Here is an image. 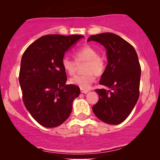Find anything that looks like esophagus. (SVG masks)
Listing matches in <instances>:
<instances>
[{"label": "esophagus", "mask_w": 160, "mask_h": 160, "mask_svg": "<svg viewBox=\"0 0 160 160\" xmlns=\"http://www.w3.org/2000/svg\"><path fill=\"white\" fill-rule=\"evenodd\" d=\"M89 90H87V89H81V92L82 93H85L87 94V92H88Z\"/></svg>", "instance_id": "esophagus-1"}]
</instances>
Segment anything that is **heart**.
I'll return each instance as SVG.
<instances>
[{
	"label": "heart",
	"mask_w": 160,
	"mask_h": 160,
	"mask_svg": "<svg viewBox=\"0 0 160 160\" xmlns=\"http://www.w3.org/2000/svg\"><path fill=\"white\" fill-rule=\"evenodd\" d=\"M74 58L77 63L86 62L84 65V73L76 75L70 79L72 84L79 87L81 89H89L95 79V74L100 76L103 73L105 62L102 58L98 55L95 49L90 46H84L74 53ZM62 68L69 75L76 73L77 64L68 57H63L61 60Z\"/></svg>",
	"instance_id": "b5f03b06"
}]
</instances>
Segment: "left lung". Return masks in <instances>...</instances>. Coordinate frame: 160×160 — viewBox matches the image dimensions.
I'll return each mask as SVG.
<instances>
[{"instance_id":"left-lung-1","label":"left lung","mask_w":160,"mask_h":160,"mask_svg":"<svg viewBox=\"0 0 160 160\" xmlns=\"http://www.w3.org/2000/svg\"><path fill=\"white\" fill-rule=\"evenodd\" d=\"M101 43L106 49L108 65L97 89L99 100L92 107L96 117L105 123L119 124L134 108L139 98L141 69L134 47L117 35L104 32L93 35L87 41Z\"/></svg>"}]
</instances>
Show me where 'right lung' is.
Listing matches in <instances>:
<instances>
[{"label": "right lung", "instance_id": "1", "mask_svg": "<svg viewBox=\"0 0 160 160\" xmlns=\"http://www.w3.org/2000/svg\"><path fill=\"white\" fill-rule=\"evenodd\" d=\"M81 35H47L24 52L19 81L24 104L36 121L45 128H56L69 117L79 87L65 84L66 73L61 60Z\"/></svg>", "mask_w": 160, "mask_h": 160}]
</instances>
